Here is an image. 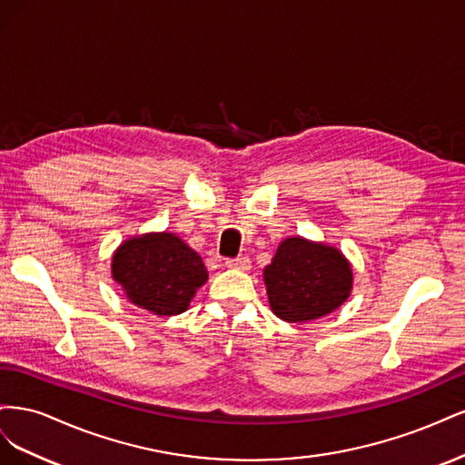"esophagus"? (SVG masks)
<instances>
[{"label": "esophagus", "mask_w": 465, "mask_h": 465, "mask_svg": "<svg viewBox=\"0 0 465 465\" xmlns=\"http://www.w3.org/2000/svg\"><path fill=\"white\" fill-rule=\"evenodd\" d=\"M224 265L231 267V270H241V272H248L250 270V260L246 256L242 258H234V260H224Z\"/></svg>", "instance_id": "obj_1"}]
</instances>
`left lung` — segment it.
<instances>
[{"mask_svg":"<svg viewBox=\"0 0 465 465\" xmlns=\"http://www.w3.org/2000/svg\"><path fill=\"white\" fill-rule=\"evenodd\" d=\"M263 283L277 318L311 322L331 314L349 299L353 267L340 248L289 236L263 267Z\"/></svg>","mask_w":465,"mask_h":465,"instance_id":"obj_1","label":"left lung"}]
</instances>
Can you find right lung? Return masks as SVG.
Returning <instances> with one entry per match:
<instances>
[{
    "label": "right lung",
    "mask_w": 465,
    "mask_h": 465,
    "mask_svg": "<svg viewBox=\"0 0 465 465\" xmlns=\"http://www.w3.org/2000/svg\"><path fill=\"white\" fill-rule=\"evenodd\" d=\"M110 272L125 299L157 316L186 312L209 279L198 252L166 231L124 241L112 254Z\"/></svg>",
    "instance_id": "add662e5"
}]
</instances>
